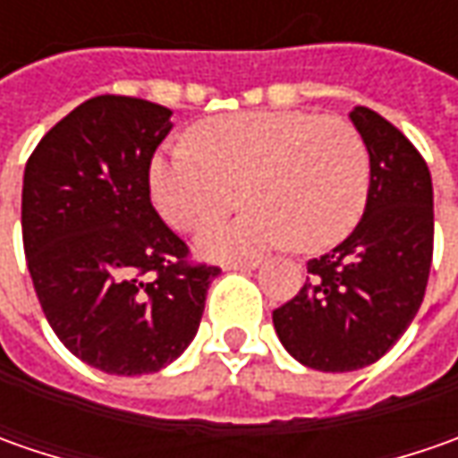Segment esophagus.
<instances>
[{"instance_id":"1","label":"esophagus","mask_w":458,"mask_h":458,"mask_svg":"<svg viewBox=\"0 0 458 458\" xmlns=\"http://www.w3.org/2000/svg\"><path fill=\"white\" fill-rule=\"evenodd\" d=\"M259 259H237V262H224V270H255Z\"/></svg>"}]
</instances>
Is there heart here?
<instances>
[{"label": "heart", "mask_w": 458, "mask_h": 458, "mask_svg": "<svg viewBox=\"0 0 458 458\" xmlns=\"http://www.w3.org/2000/svg\"><path fill=\"white\" fill-rule=\"evenodd\" d=\"M185 148L160 152L150 167L157 211L193 232L247 201L244 216L201 237L203 252L250 255L291 242L318 252L360 224L369 196V150L342 116L303 109L244 112L206 119Z\"/></svg>", "instance_id": "heart-1"}]
</instances>
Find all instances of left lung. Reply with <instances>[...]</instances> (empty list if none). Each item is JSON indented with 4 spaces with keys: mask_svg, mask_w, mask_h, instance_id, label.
Masks as SVG:
<instances>
[{
    "mask_svg": "<svg viewBox=\"0 0 458 458\" xmlns=\"http://www.w3.org/2000/svg\"><path fill=\"white\" fill-rule=\"evenodd\" d=\"M352 122L369 150V196L354 232L308 262L295 298L273 310L283 346L321 372H354L390 352L423 303L433 259V185L413 142L377 112Z\"/></svg>",
    "mask_w": 458,
    "mask_h": 458,
    "instance_id": "obj_1",
    "label": "left lung"
}]
</instances>
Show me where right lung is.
<instances>
[{"label":"right lung","instance_id":"add662e5","mask_svg":"<svg viewBox=\"0 0 458 458\" xmlns=\"http://www.w3.org/2000/svg\"><path fill=\"white\" fill-rule=\"evenodd\" d=\"M170 109L104 94L76 106L32 150L22 244L45 318L63 346L106 375H150L193 342L216 265L150 201V163Z\"/></svg>","mask_w":458,"mask_h":458}]
</instances>
